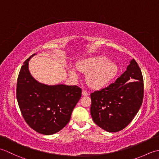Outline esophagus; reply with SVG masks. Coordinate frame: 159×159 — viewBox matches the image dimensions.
<instances>
[{"label": "esophagus", "mask_w": 159, "mask_h": 159, "mask_svg": "<svg viewBox=\"0 0 159 159\" xmlns=\"http://www.w3.org/2000/svg\"><path fill=\"white\" fill-rule=\"evenodd\" d=\"M82 95L83 96H87L88 95V93H87L86 91H85V90H83V92H82Z\"/></svg>", "instance_id": "obj_1"}]
</instances>
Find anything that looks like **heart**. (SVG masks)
<instances>
[{"instance_id": "heart-1", "label": "heart", "mask_w": 159, "mask_h": 159, "mask_svg": "<svg viewBox=\"0 0 159 159\" xmlns=\"http://www.w3.org/2000/svg\"><path fill=\"white\" fill-rule=\"evenodd\" d=\"M76 67L80 72L87 74L86 80L93 89H102L107 86L114 79L118 72L116 63L111 62L104 56H96L82 59L76 63ZM70 76L78 79L79 74L74 67H68Z\"/></svg>"}]
</instances>
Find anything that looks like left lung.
I'll use <instances>...</instances> for the list:
<instances>
[{
    "label": "left lung",
    "mask_w": 159,
    "mask_h": 159,
    "mask_svg": "<svg viewBox=\"0 0 159 159\" xmlns=\"http://www.w3.org/2000/svg\"><path fill=\"white\" fill-rule=\"evenodd\" d=\"M143 98V80L134 59L109 87L91 93L93 121L109 133L124 129L139 111Z\"/></svg>",
    "instance_id": "left-lung-1"
}]
</instances>
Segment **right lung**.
Segmentation results:
<instances>
[{"label":"right lung","instance_id":"add662e5","mask_svg":"<svg viewBox=\"0 0 159 159\" xmlns=\"http://www.w3.org/2000/svg\"><path fill=\"white\" fill-rule=\"evenodd\" d=\"M35 55L26 59L20 69L16 98L29 126L40 134L50 135L68 124L82 90L76 85H48L36 80L29 70V60Z\"/></svg>","mask_w":159,"mask_h":159}]
</instances>
